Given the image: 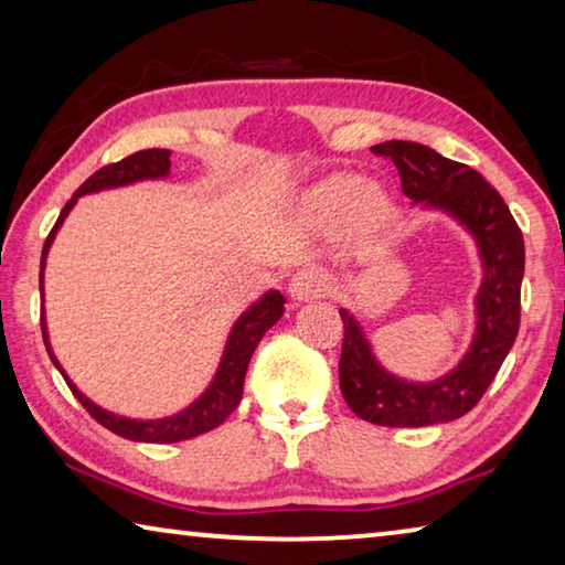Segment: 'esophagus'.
<instances>
[{"label": "esophagus", "mask_w": 565, "mask_h": 565, "mask_svg": "<svg viewBox=\"0 0 565 565\" xmlns=\"http://www.w3.org/2000/svg\"><path fill=\"white\" fill-rule=\"evenodd\" d=\"M337 286V279L329 269L323 266H306V269L296 271L291 279V296L299 301H309V299H319V296H329Z\"/></svg>", "instance_id": "esophagus-1"}]
</instances>
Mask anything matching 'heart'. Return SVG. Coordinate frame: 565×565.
Masks as SVG:
<instances>
[{
	"mask_svg": "<svg viewBox=\"0 0 565 565\" xmlns=\"http://www.w3.org/2000/svg\"><path fill=\"white\" fill-rule=\"evenodd\" d=\"M306 204L311 214L321 218L341 216L356 206V224L361 232H374L388 214L386 196L356 174H333L323 179L319 186H313Z\"/></svg>",
	"mask_w": 565,
	"mask_h": 565,
	"instance_id": "b5f03b06",
	"label": "heart"
}]
</instances>
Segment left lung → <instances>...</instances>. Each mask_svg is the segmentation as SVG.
<instances>
[{
    "label": "left lung",
    "instance_id": "1",
    "mask_svg": "<svg viewBox=\"0 0 565 565\" xmlns=\"http://www.w3.org/2000/svg\"><path fill=\"white\" fill-rule=\"evenodd\" d=\"M371 151L394 161L401 189L411 202L446 209L468 226L481 248L486 276L478 291L473 347L451 374L434 384H408L386 374L371 356L359 323L341 311V394L353 414L379 426L446 424L461 418L481 401L519 333L523 234L499 191L471 167L436 154L416 141L394 139L371 147Z\"/></svg>",
    "mask_w": 565,
    "mask_h": 565
}]
</instances>
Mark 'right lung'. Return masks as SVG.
Returning a JSON list of instances; mask_svg holds the SVG:
<instances>
[{"mask_svg": "<svg viewBox=\"0 0 565 565\" xmlns=\"http://www.w3.org/2000/svg\"><path fill=\"white\" fill-rule=\"evenodd\" d=\"M169 151L167 149H145V151H134L127 159L114 161V164L102 167L99 171L84 181V184L74 191V196L64 204L60 218L52 226L50 236H46L44 248H42V266H40V291L44 296V256L50 252V244L56 234V228L62 226L64 216L70 214V209L74 206L76 196L82 194H92V191L99 189H111V186H124L131 184V181L139 179H159L169 174ZM284 313V296L279 291H269L262 301H256L252 309L242 313V319L234 323L232 337H228L222 366L216 371L214 384L206 388V394L194 401L186 411H181L177 416L161 418V420H131V418H121L114 416L109 411L99 408L97 404L76 391L70 379L60 366V361L54 359L52 347H50V337H46V323H44V309H42V339L44 347L50 351V359L54 361V366L62 371V376L66 381V386L72 388V394L76 401L89 411V416L94 420H99L104 428H109L111 434L131 438V441H147V444H177V441H186V438L202 436L206 431H212L218 424H224L226 416L238 406L244 394V376H246V366L252 361V353L256 349V343L262 341V337L269 331L276 321L281 319Z\"/></svg>", "mask_w": 565, "mask_h": 565, "instance_id": "right-lung-1", "label": "right lung"}]
</instances>
